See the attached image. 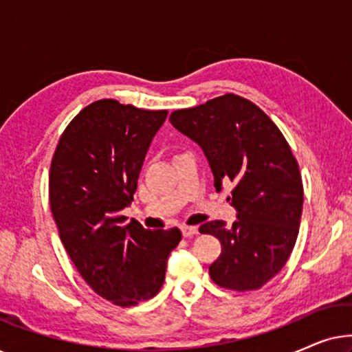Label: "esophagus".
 <instances>
[{"label": "esophagus", "mask_w": 352, "mask_h": 352, "mask_svg": "<svg viewBox=\"0 0 352 352\" xmlns=\"http://www.w3.org/2000/svg\"><path fill=\"white\" fill-rule=\"evenodd\" d=\"M181 232L184 237H194L199 234V229H197V226H181Z\"/></svg>", "instance_id": "1"}]
</instances>
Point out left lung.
<instances>
[{"mask_svg":"<svg viewBox=\"0 0 352 352\" xmlns=\"http://www.w3.org/2000/svg\"><path fill=\"white\" fill-rule=\"evenodd\" d=\"M170 122L205 152L216 190L234 184L228 200L237 219L199 229L221 242L211 280L228 290H258L282 271L300 232L302 181L287 139L256 104L230 93L175 110Z\"/></svg>","mask_w":352,"mask_h":352,"instance_id":"8db88e82","label":"left lung"}]
</instances>
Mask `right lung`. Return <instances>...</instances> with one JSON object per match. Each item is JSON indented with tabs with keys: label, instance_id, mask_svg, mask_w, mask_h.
Listing matches in <instances>:
<instances>
[{
	"label": "right lung",
	"instance_id": "add662e5",
	"mask_svg": "<svg viewBox=\"0 0 352 352\" xmlns=\"http://www.w3.org/2000/svg\"><path fill=\"white\" fill-rule=\"evenodd\" d=\"M166 115L96 100L67 124L52 155L50 204L62 243L83 280L122 307L160 292L168 256L181 242L177 228L148 230L122 214Z\"/></svg>",
	"mask_w": 352,
	"mask_h": 352
}]
</instances>
